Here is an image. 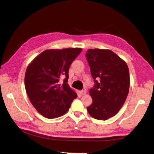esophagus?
<instances>
[{"instance_id":"34e87169","label":"esophagus","mask_w":154,"mask_h":154,"mask_svg":"<svg viewBox=\"0 0 154 154\" xmlns=\"http://www.w3.org/2000/svg\"><path fill=\"white\" fill-rule=\"evenodd\" d=\"M80 93H81V94H82V95H85L87 93V91L85 90H82L80 91Z\"/></svg>"}]
</instances>
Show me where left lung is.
Listing matches in <instances>:
<instances>
[{
  "mask_svg": "<svg viewBox=\"0 0 154 154\" xmlns=\"http://www.w3.org/2000/svg\"><path fill=\"white\" fill-rule=\"evenodd\" d=\"M86 58L94 83L89 90L93 103L87 109L94 119L106 120L115 116L125 103L130 87L128 67L109 50L89 49Z\"/></svg>",
  "mask_w": 154,
  "mask_h": 154,
  "instance_id": "left-lung-1",
  "label": "left lung"
}]
</instances>
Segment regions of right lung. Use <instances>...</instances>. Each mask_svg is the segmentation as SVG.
<instances>
[{"mask_svg":"<svg viewBox=\"0 0 154 154\" xmlns=\"http://www.w3.org/2000/svg\"><path fill=\"white\" fill-rule=\"evenodd\" d=\"M81 51V48L45 50L28 66L24 79L26 93L35 109L47 119L63 115L77 97L67 84L68 73ZM62 76L65 79L61 84Z\"/></svg>","mask_w":154,"mask_h":154,"instance_id":"add662e5","label":"right lung"}]
</instances>
